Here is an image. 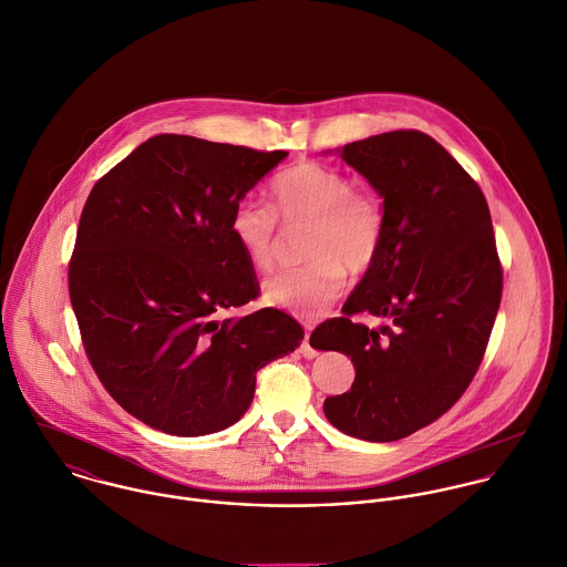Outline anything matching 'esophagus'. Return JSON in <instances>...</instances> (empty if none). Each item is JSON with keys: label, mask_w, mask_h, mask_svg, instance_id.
<instances>
[{"label": "esophagus", "mask_w": 567, "mask_h": 567, "mask_svg": "<svg viewBox=\"0 0 567 567\" xmlns=\"http://www.w3.org/2000/svg\"><path fill=\"white\" fill-rule=\"evenodd\" d=\"M309 338H311V329H307L305 340L300 343V352H302V357H305V359H313V357H318V350L311 346Z\"/></svg>", "instance_id": "34e87169"}]
</instances>
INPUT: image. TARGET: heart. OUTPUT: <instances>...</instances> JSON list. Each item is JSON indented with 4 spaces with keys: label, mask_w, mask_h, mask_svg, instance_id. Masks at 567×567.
<instances>
[{
    "label": "heart",
    "mask_w": 567,
    "mask_h": 567,
    "mask_svg": "<svg viewBox=\"0 0 567 567\" xmlns=\"http://www.w3.org/2000/svg\"><path fill=\"white\" fill-rule=\"evenodd\" d=\"M271 206L238 199L229 231L249 265L267 271L280 251L278 219L291 229L307 227L309 262L271 276L262 298L298 318H322L343 293L346 271L359 278L377 265L388 234L385 202L374 188L354 186L348 173L320 162H298L282 171L271 182Z\"/></svg>",
    "instance_id": "heart-1"
}]
</instances>
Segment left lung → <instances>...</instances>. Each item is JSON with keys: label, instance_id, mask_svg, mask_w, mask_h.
<instances>
[{"label": "left lung", "instance_id": "8db88e82", "mask_svg": "<svg viewBox=\"0 0 567 567\" xmlns=\"http://www.w3.org/2000/svg\"><path fill=\"white\" fill-rule=\"evenodd\" d=\"M340 157L381 193L388 234L343 316L320 324L311 346L354 365L350 390L324 401L331 425L392 443L439 421L473 381L502 300V262L480 186L432 135L390 131L346 144ZM359 315L391 324L372 332Z\"/></svg>", "mask_w": 567, "mask_h": 567}]
</instances>
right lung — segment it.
Returning a JSON list of instances; mask_svg holds the SVG:
<instances>
[{"instance_id":"obj_1","label":"right lung","mask_w":567,"mask_h":567,"mask_svg":"<svg viewBox=\"0 0 567 567\" xmlns=\"http://www.w3.org/2000/svg\"><path fill=\"white\" fill-rule=\"evenodd\" d=\"M285 157L162 133L85 202L68 267L83 348L115 403L153 430H226L247 412L256 372L305 338L271 307L221 318L260 296L231 210Z\"/></svg>"}]
</instances>
